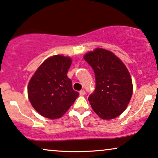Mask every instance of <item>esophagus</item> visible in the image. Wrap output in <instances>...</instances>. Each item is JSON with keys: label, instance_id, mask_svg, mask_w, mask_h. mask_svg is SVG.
<instances>
[{"label": "esophagus", "instance_id": "obj_1", "mask_svg": "<svg viewBox=\"0 0 158 158\" xmlns=\"http://www.w3.org/2000/svg\"><path fill=\"white\" fill-rule=\"evenodd\" d=\"M79 95H81V96H82V95H85V91L84 90V89H81V90L79 91Z\"/></svg>", "mask_w": 158, "mask_h": 158}]
</instances>
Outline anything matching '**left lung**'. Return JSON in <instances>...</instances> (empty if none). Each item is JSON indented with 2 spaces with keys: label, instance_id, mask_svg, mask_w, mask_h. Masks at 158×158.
Listing matches in <instances>:
<instances>
[{
  "label": "left lung",
  "instance_id": "8db88e82",
  "mask_svg": "<svg viewBox=\"0 0 158 158\" xmlns=\"http://www.w3.org/2000/svg\"><path fill=\"white\" fill-rule=\"evenodd\" d=\"M95 76V88L88 97L101 118L111 119L125 110L133 93L132 79L124 63L111 52L95 49L84 56Z\"/></svg>",
  "mask_w": 158,
  "mask_h": 158
}]
</instances>
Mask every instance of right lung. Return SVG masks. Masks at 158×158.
Returning <instances> with one entry per match:
<instances>
[{"label":"right lung","mask_w":158,"mask_h":158,"mask_svg":"<svg viewBox=\"0 0 158 158\" xmlns=\"http://www.w3.org/2000/svg\"><path fill=\"white\" fill-rule=\"evenodd\" d=\"M71 65L70 57L54 55L44 61L29 81L30 102L47 118H60L79 96L67 77Z\"/></svg>","instance_id":"right-lung-1"}]
</instances>
